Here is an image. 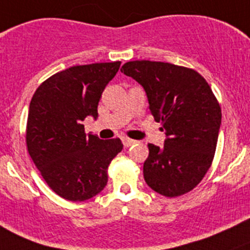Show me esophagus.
<instances>
[{"label": "esophagus", "instance_id": "esophagus-1", "mask_svg": "<svg viewBox=\"0 0 250 250\" xmlns=\"http://www.w3.org/2000/svg\"><path fill=\"white\" fill-rule=\"evenodd\" d=\"M122 143H123V145L125 146V147H129V146H132L133 144L135 143V140L129 139V138H127V137H123L122 138Z\"/></svg>", "mask_w": 250, "mask_h": 250}]
</instances>
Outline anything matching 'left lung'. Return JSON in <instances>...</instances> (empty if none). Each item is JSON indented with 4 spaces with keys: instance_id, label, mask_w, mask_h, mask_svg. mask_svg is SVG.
Returning <instances> with one entry per match:
<instances>
[{
    "instance_id": "left-lung-1",
    "label": "left lung",
    "mask_w": 250,
    "mask_h": 250,
    "mask_svg": "<svg viewBox=\"0 0 250 250\" xmlns=\"http://www.w3.org/2000/svg\"><path fill=\"white\" fill-rule=\"evenodd\" d=\"M121 71L143 85L165 146L148 144L144 179L153 191L176 197L195 188L210 168L221 109L207 81L192 69L150 60L128 62Z\"/></svg>"
}]
</instances>
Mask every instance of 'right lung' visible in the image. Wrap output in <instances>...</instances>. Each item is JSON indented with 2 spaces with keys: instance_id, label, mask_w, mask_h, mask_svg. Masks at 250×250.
<instances>
[{
  "instance_id": "add662e5",
  "label": "right lung",
  "mask_w": 250,
  "mask_h": 250,
  "mask_svg": "<svg viewBox=\"0 0 250 250\" xmlns=\"http://www.w3.org/2000/svg\"><path fill=\"white\" fill-rule=\"evenodd\" d=\"M121 62L77 65L36 89L29 107L26 146L44 181L60 197L89 200L104 190L107 168L123 148L118 138L85 134L83 121L98 118V104Z\"/></svg>"
}]
</instances>
